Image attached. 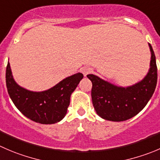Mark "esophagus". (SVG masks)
Listing matches in <instances>:
<instances>
[{
    "instance_id": "34e87169",
    "label": "esophagus",
    "mask_w": 160,
    "mask_h": 160,
    "mask_svg": "<svg viewBox=\"0 0 160 160\" xmlns=\"http://www.w3.org/2000/svg\"><path fill=\"white\" fill-rule=\"evenodd\" d=\"M81 72H83V74L84 75V77H86L88 74L91 73V72H92V69L90 67H83V68H82Z\"/></svg>"
}]
</instances>
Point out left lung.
Instances as JSON below:
<instances>
[{"label": "left lung", "instance_id": "8db88e82", "mask_svg": "<svg viewBox=\"0 0 160 160\" xmlns=\"http://www.w3.org/2000/svg\"><path fill=\"white\" fill-rule=\"evenodd\" d=\"M150 69L142 81L122 88L89 74L87 77L92 82L91 98L96 112L109 121H124L140 112L152 96L157 83L156 56L151 44Z\"/></svg>", "mask_w": 160, "mask_h": 160}]
</instances>
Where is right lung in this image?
I'll return each mask as SVG.
<instances>
[{"instance_id": "obj_1", "label": "right lung", "mask_w": 160, "mask_h": 160, "mask_svg": "<svg viewBox=\"0 0 160 160\" xmlns=\"http://www.w3.org/2000/svg\"><path fill=\"white\" fill-rule=\"evenodd\" d=\"M83 77V74L78 72L64 79L47 91L34 92L15 83L9 62L6 68V86L13 103L25 116L42 124L55 123L65 117L71 94Z\"/></svg>"}]
</instances>
